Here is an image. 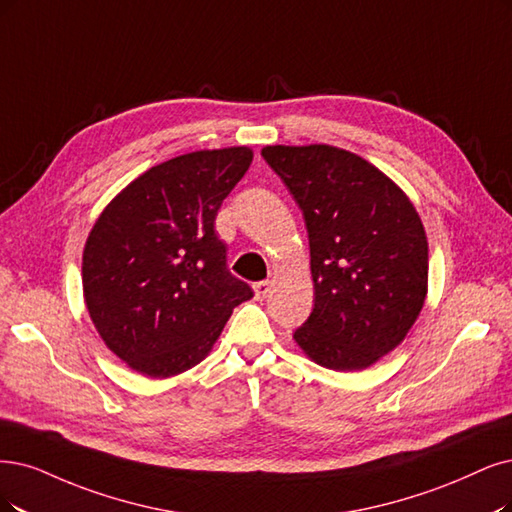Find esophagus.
<instances>
[{"label": "esophagus", "mask_w": 512, "mask_h": 512, "mask_svg": "<svg viewBox=\"0 0 512 512\" xmlns=\"http://www.w3.org/2000/svg\"><path fill=\"white\" fill-rule=\"evenodd\" d=\"M253 291H255V297H257V299H266L268 293H270V280H259V282H255Z\"/></svg>", "instance_id": "obj_1"}]
</instances>
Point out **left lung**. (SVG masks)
<instances>
[{
  "mask_svg": "<svg viewBox=\"0 0 512 512\" xmlns=\"http://www.w3.org/2000/svg\"><path fill=\"white\" fill-rule=\"evenodd\" d=\"M261 156L304 213L314 308L293 337L314 363L361 371L399 346L428 289V240L382 170L331 145H270Z\"/></svg>",
  "mask_w": 512,
  "mask_h": 512,
  "instance_id": "8db88e82",
  "label": "left lung"
}]
</instances>
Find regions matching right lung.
Masks as SVG:
<instances>
[{"mask_svg": "<svg viewBox=\"0 0 512 512\" xmlns=\"http://www.w3.org/2000/svg\"><path fill=\"white\" fill-rule=\"evenodd\" d=\"M253 162L249 147L162 162L113 198L86 240V308L107 348L143 375L192 369L253 289L227 270L217 211Z\"/></svg>", "mask_w": 512, "mask_h": 512, "instance_id": "obj_1", "label": "right lung"}]
</instances>
